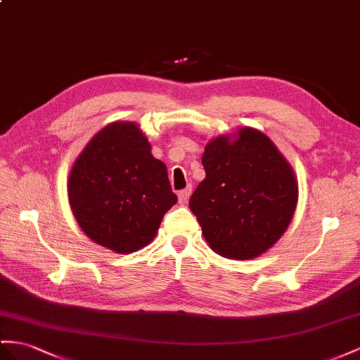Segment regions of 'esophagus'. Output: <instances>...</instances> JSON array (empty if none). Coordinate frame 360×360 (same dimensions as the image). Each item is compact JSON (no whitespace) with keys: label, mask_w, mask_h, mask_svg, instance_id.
<instances>
[{"label":"esophagus","mask_w":360,"mask_h":360,"mask_svg":"<svg viewBox=\"0 0 360 360\" xmlns=\"http://www.w3.org/2000/svg\"><path fill=\"white\" fill-rule=\"evenodd\" d=\"M190 196H191V187H187V188H184V190H181L179 193H178V198H179V204H187L188 202V199H190Z\"/></svg>","instance_id":"obj_1"}]
</instances>
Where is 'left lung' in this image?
I'll list each match as a JSON object with an SVG mask.
<instances>
[{"mask_svg":"<svg viewBox=\"0 0 360 360\" xmlns=\"http://www.w3.org/2000/svg\"><path fill=\"white\" fill-rule=\"evenodd\" d=\"M205 179L190 198L210 248L225 259L259 257L288 229L297 208L293 170L264 134L243 127L202 155Z\"/></svg>","mask_w":360,"mask_h":360,"instance_id":"left-lung-1","label":"left lung"}]
</instances>
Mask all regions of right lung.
I'll use <instances>...</instances> for the list:
<instances>
[{
	"instance_id": "1",
	"label": "right lung",
	"mask_w": 360,
	"mask_h": 360,
	"mask_svg": "<svg viewBox=\"0 0 360 360\" xmlns=\"http://www.w3.org/2000/svg\"><path fill=\"white\" fill-rule=\"evenodd\" d=\"M70 205L84 233L108 250L131 254L152 242L176 204L167 167L134 123L117 122L94 135L68 179Z\"/></svg>"
}]
</instances>
